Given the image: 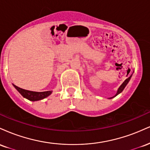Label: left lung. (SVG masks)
Returning a JSON list of instances; mask_svg holds the SVG:
<instances>
[{
	"mask_svg": "<svg viewBox=\"0 0 150 150\" xmlns=\"http://www.w3.org/2000/svg\"><path fill=\"white\" fill-rule=\"evenodd\" d=\"M131 76H132V75H130V76L129 77H128V78H127L126 80H125L124 81V82H123V83L122 84V85L120 86V87H119V88H118V92H117L116 94V95L114 96V97H116V96L118 95V94H120V93L123 90V89H124V88L125 87V86H126V85H127V84L128 83L129 80H130V77H131ZM113 97H111V98H110V99H111V98H113Z\"/></svg>",
	"mask_w": 150,
	"mask_h": 150,
	"instance_id": "1",
	"label": "left lung"
}]
</instances>
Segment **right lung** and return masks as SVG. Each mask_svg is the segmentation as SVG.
I'll list each match as a JSON object with an SVG mask.
<instances>
[{"instance_id": "1", "label": "right lung", "mask_w": 150, "mask_h": 150, "mask_svg": "<svg viewBox=\"0 0 150 150\" xmlns=\"http://www.w3.org/2000/svg\"><path fill=\"white\" fill-rule=\"evenodd\" d=\"M15 87V89L18 91L20 94H22V97H24L26 99H29L30 101H38L41 100V99H44V98L47 97L51 94V91H46V92H32V91L26 90V89H22L20 87H18V86L13 85Z\"/></svg>"}]
</instances>
